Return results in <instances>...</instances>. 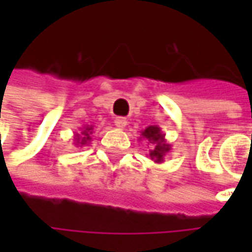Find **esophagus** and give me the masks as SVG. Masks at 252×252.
Masks as SVG:
<instances>
[{
  "mask_svg": "<svg viewBox=\"0 0 252 252\" xmlns=\"http://www.w3.org/2000/svg\"><path fill=\"white\" fill-rule=\"evenodd\" d=\"M114 124L118 126V128H126V124H128V121H126V118H124V117H117L115 120H114Z\"/></svg>",
  "mask_w": 252,
  "mask_h": 252,
  "instance_id": "esophagus-1",
  "label": "esophagus"
}]
</instances>
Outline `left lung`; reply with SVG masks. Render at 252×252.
<instances>
[{
	"label": "left lung",
	"mask_w": 252,
	"mask_h": 252,
	"mask_svg": "<svg viewBox=\"0 0 252 252\" xmlns=\"http://www.w3.org/2000/svg\"><path fill=\"white\" fill-rule=\"evenodd\" d=\"M146 140L152 144V150L149 152V156L153 162L162 163L165 162V156L171 152V144L166 143L165 140V132L162 128L158 126H149L146 129L141 131L140 140Z\"/></svg>",
	"instance_id": "obj_1"
}]
</instances>
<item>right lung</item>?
Segmentation results:
<instances>
[{"label": "right lung", "mask_w": 252, "mask_h": 252, "mask_svg": "<svg viewBox=\"0 0 252 252\" xmlns=\"http://www.w3.org/2000/svg\"><path fill=\"white\" fill-rule=\"evenodd\" d=\"M93 126H84L80 128V132L74 134V144L77 147H84L92 141Z\"/></svg>", "instance_id": "right-lung-1"}]
</instances>
